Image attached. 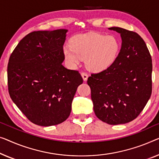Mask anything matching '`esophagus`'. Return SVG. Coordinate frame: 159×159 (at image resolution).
<instances>
[{"mask_svg": "<svg viewBox=\"0 0 159 159\" xmlns=\"http://www.w3.org/2000/svg\"><path fill=\"white\" fill-rule=\"evenodd\" d=\"M81 76H82L83 79H84V81H86V80H87V79H88V76H89V75H88L87 73H84V72H82L81 73Z\"/></svg>", "mask_w": 159, "mask_h": 159, "instance_id": "obj_1", "label": "esophagus"}]
</instances>
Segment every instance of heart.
I'll list each match as a JSON object with an SVG mask.
<instances>
[{
    "instance_id": "heart-1",
    "label": "heart",
    "mask_w": 159,
    "mask_h": 159,
    "mask_svg": "<svg viewBox=\"0 0 159 159\" xmlns=\"http://www.w3.org/2000/svg\"><path fill=\"white\" fill-rule=\"evenodd\" d=\"M119 48V43L114 36L91 33L73 37L70 47L63 48V54L70 66H77L80 61L86 59L88 69L100 72L113 64Z\"/></svg>"
}]
</instances>
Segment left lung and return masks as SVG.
<instances>
[{
    "label": "left lung",
    "mask_w": 159,
    "mask_h": 159,
    "mask_svg": "<svg viewBox=\"0 0 159 159\" xmlns=\"http://www.w3.org/2000/svg\"><path fill=\"white\" fill-rule=\"evenodd\" d=\"M120 34L121 48L113 64L92 73L91 88L95 114L110 125L134 120L145 107L152 92V59L143 39L119 27L108 28Z\"/></svg>",
    "instance_id": "8db88e82"
}]
</instances>
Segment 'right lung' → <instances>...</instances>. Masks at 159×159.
Instances as JSON below:
<instances>
[{
	"mask_svg": "<svg viewBox=\"0 0 159 159\" xmlns=\"http://www.w3.org/2000/svg\"><path fill=\"white\" fill-rule=\"evenodd\" d=\"M68 30L30 33L18 43L8 64V92L14 103L34 124L51 126L67 119L78 86V70L62 65Z\"/></svg>",
	"mask_w": 159,
	"mask_h": 159,
	"instance_id": "obj_1",
	"label": "right lung"
}]
</instances>
